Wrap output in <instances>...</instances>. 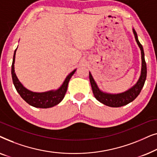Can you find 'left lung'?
Returning a JSON list of instances; mask_svg holds the SVG:
<instances>
[{"label":"left lung","instance_id":"obj_1","mask_svg":"<svg viewBox=\"0 0 157 157\" xmlns=\"http://www.w3.org/2000/svg\"><path fill=\"white\" fill-rule=\"evenodd\" d=\"M133 33L134 34L135 39L138 44L141 50V76L139 77V81L132 88L128 89L124 93L117 94H111L104 93L98 89L97 84H96L95 81L92 76L91 73L89 72V80L91 85V89L93 91V94L95 98L98 101H100L104 105H106L108 106L111 107H120L125 106V105L129 104L136 98L142 89V88L144 85L146 78H147V63H146L144 59V52L142 45L140 44V42L138 40V36H137L136 32L133 29Z\"/></svg>","mask_w":157,"mask_h":157}]
</instances>
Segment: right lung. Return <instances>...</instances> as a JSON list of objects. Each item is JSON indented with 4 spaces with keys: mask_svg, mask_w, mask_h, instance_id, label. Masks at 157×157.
Returning <instances> with one entry per match:
<instances>
[{
    "mask_svg": "<svg viewBox=\"0 0 157 157\" xmlns=\"http://www.w3.org/2000/svg\"><path fill=\"white\" fill-rule=\"evenodd\" d=\"M17 48L14 51L13 58V63L11 66V75L12 79L13 84L16 88V91L20 94L21 98L27 102L28 104L32 106L36 107V108L41 109H47L51 108L59 104L60 102L63 100L65 96V94L67 91L68 84L69 82L70 78L74 75L76 69L73 71L66 77L65 81L61 85V86L59 89L56 91H49L46 92H43V93H36L29 91L25 89L21 83L18 81L16 74H15L14 70V63H15V57H16V52Z\"/></svg>",
    "mask_w": 157,
    "mask_h": 157,
    "instance_id": "right-lung-1",
    "label": "right lung"
}]
</instances>
